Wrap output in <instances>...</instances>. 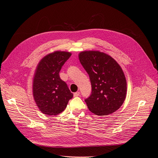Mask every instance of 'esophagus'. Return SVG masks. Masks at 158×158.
Here are the masks:
<instances>
[{
	"instance_id": "esophagus-1",
	"label": "esophagus",
	"mask_w": 158,
	"mask_h": 158,
	"mask_svg": "<svg viewBox=\"0 0 158 158\" xmlns=\"http://www.w3.org/2000/svg\"><path fill=\"white\" fill-rule=\"evenodd\" d=\"M80 94V93L79 92H76L73 94V96H75V97H77V96H79Z\"/></svg>"
}]
</instances>
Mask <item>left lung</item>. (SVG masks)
I'll use <instances>...</instances> for the list:
<instances>
[{"label":"left lung","instance_id":"8db88e82","mask_svg":"<svg viewBox=\"0 0 158 158\" xmlns=\"http://www.w3.org/2000/svg\"><path fill=\"white\" fill-rule=\"evenodd\" d=\"M79 58L92 86L90 96L85 100L89 110L98 115L115 112L127 94V81L121 66L110 56L100 51L81 52Z\"/></svg>","mask_w":158,"mask_h":158}]
</instances>
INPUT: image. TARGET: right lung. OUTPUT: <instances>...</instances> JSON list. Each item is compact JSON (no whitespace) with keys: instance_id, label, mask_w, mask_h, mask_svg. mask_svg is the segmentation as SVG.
<instances>
[{"instance_id":"right-lung-1","label":"right lung","mask_w":158,"mask_h":158,"mask_svg":"<svg viewBox=\"0 0 158 158\" xmlns=\"http://www.w3.org/2000/svg\"><path fill=\"white\" fill-rule=\"evenodd\" d=\"M72 53L55 51L40 61L33 81V94L35 103L44 114L56 115L65 109L73 98L68 86L60 79L59 73Z\"/></svg>"}]
</instances>
